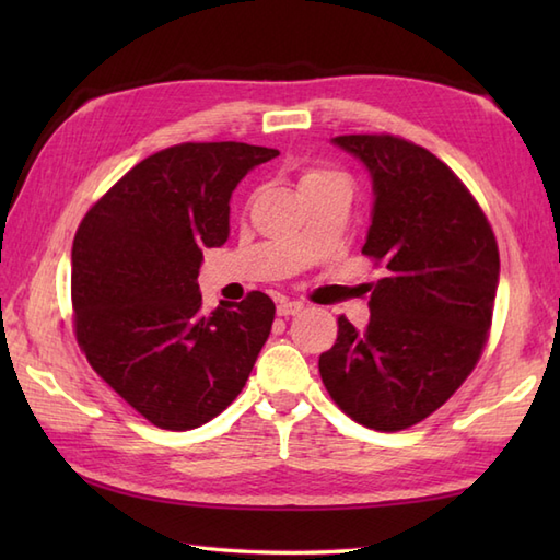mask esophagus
Returning a JSON list of instances; mask_svg holds the SVG:
<instances>
[{
	"label": "esophagus",
	"instance_id": "34e87169",
	"mask_svg": "<svg viewBox=\"0 0 560 560\" xmlns=\"http://www.w3.org/2000/svg\"><path fill=\"white\" fill-rule=\"evenodd\" d=\"M301 311H303V303H301V301H287V299H281V301L277 303V315H281V317L299 315Z\"/></svg>",
	"mask_w": 560,
	"mask_h": 560
}]
</instances>
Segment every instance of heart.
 <instances>
[{
  "label": "heart",
  "instance_id": "b5f03b06",
  "mask_svg": "<svg viewBox=\"0 0 560 560\" xmlns=\"http://www.w3.org/2000/svg\"><path fill=\"white\" fill-rule=\"evenodd\" d=\"M325 180H341V175L335 171H327V168H307L301 175V189L307 185H315V183H325Z\"/></svg>",
  "mask_w": 560,
  "mask_h": 560
}]
</instances>
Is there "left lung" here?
I'll return each instance as SVG.
<instances>
[{
	"label": "left lung",
	"instance_id": "1",
	"mask_svg": "<svg viewBox=\"0 0 560 560\" xmlns=\"http://www.w3.org/2000/svg\"><path fill=\"white\" fill-rule=\"evenodd\" d=\"M331 144L371 173L363 255L385 277L371 287L363 331L339 317L319 375L353 421L401 431L443 407L479 361L501 277L495 235L469 189L423 147L392 135Z\"/></svg>",
	"mask_w": 560,
	"mask_h": 560
}]
</instances>
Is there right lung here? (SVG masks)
<instances>
[{
  "label": "right lung",
  "mask_w": 560,
  "mask_h": 560,
  "mask_svg": "<svg viewBox=\"0 0 560 560\" xmlns=\"http://www.w3.org/2000/svg\"><path fill=\"white\" fill-rule=\"evenodd\" d=\"M277 149L177 144L137 163L83 217L71 305L93 371L153 425L192 431L241 395L273 323V301L201 311L199 267L231 233V195Z\"/></svg>",
  "instance_id": "right-lung-1"
}]
</instances>
